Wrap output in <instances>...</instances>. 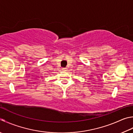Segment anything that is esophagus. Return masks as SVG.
Wrapping results in <instances>:
<instances>
[{
  "label": "esophagus",
  "instance_id": "esophagus-1",
  "mask_svg": "<svg viewBox=\"0 0 133 133\" xmlns=\"http://www.w3.org/2000/svg\"><path fill=\"white\" fill-rule=\"evenodd\" d=\"M62 70L64 71H66L67 70V68H62Z\"/></svg>",
  "mask_w": 133,
  "mask_h": 133
}]
</instances>
